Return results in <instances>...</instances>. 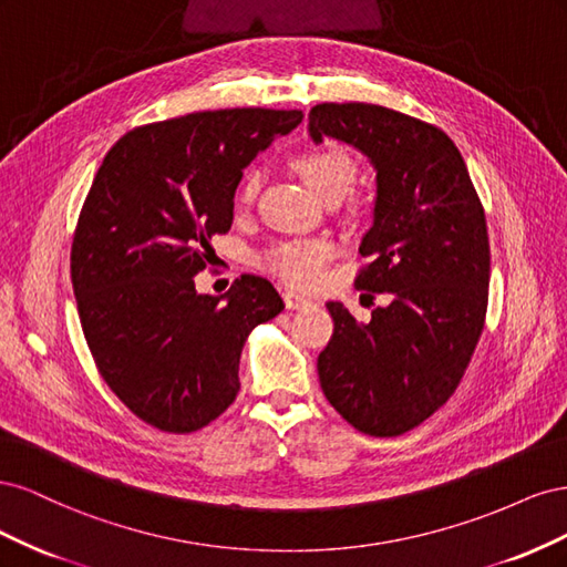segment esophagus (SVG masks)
<instances>
[{
	"mask_svg": "<svg viewBox=\"0 0 567 567\" xmlns=\"http://www.w3.org/2000/svg\"><path fill=\"white\" fill-rule=\"evenodd\" d=\"M284 302H286L288 310H305V307L312 305L310 298L296 293V290H286V293H284Z\"/></svg>",
	"mask_w": 567,
	"mask_h": 567,
	"instance_id": "esophagus-1",
	"label": "esophagus"
}]
</instances>
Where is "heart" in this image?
I'll use <instances>...</instances> for the list:
<instances>
[{
  "mask_svg": "<svg viewBox=\"0 0 567 567\" xmlns=\"http://www.w3.org/2000/svg\"><path fill=\"white\" fill-rule=\"evenodd\" d=\"M296 173L321 200L346 196L357 179V161L338 146H319L302 151L293 158ZM262 186V173L250 167L238 186V200L250 205ZM333 255V244L326 238H298L267 250L265 267L284 284L312 288L323 279V269Z\"/></svg>",
  "mask_w": 567,
  "mask_h": 567,
  "instance_id": "heart-1",
  "label": "heart"
}]
</instances>
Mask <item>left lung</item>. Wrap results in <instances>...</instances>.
<instances>
[{
  "mask_svg": "<svg viewBox=\"0 0 567 567\" xmlns=\"http://www.w3.org/2000/svg\"><path fill=\"white\" fill-rule=\"evenodd\" d=\"M310 136L362 151L375 169L373 225L354 286L390 293L359 323L329 302L333 336L317 359L326 400L357 431L394 437L447 402L483 333L489 238L458 148L440 127L373 104H319Z\"/></svg>",
  "mask_w": 567,
  "mask_h": 567,
  "instance_id": "1",
  "label": "left lung"
}]
</instances>
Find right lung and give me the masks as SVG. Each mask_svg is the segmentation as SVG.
Wrapping results in <instances>:
<instances>
[{
  "label": "right lung",
  "mask_w": 567,
  "mask_h": 567,
  "mask_svg": "<svg viewBox=\"0 0 567 567\" xmlns=\"http://www.w3.org/2000/svg\"><path fill=\"white\" fill-rule=\"evenodd\" d=\"M302 111L221 109L136 127L113 144L78 217L71 279L109 388L165 433H194L236 400L238 359L284 310L267 279L198 296L210 238L227 234L244 167Z\"/></svg>",
  "instance_id": "right-lung-1"
}]
</instances>
